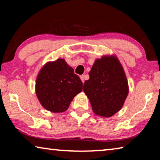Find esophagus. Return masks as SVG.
Segmentation results:
<instances>
[{"label":"esophagus","mask_w":160,"mask_h":160,"mask_svg":"<svg viewBox=\"0 0 160 160\" xmlns=\"http://www.w3.org/2000/svg\"><path fill=\"white\" fill-rule=\"evenodd\" d=\"M80 79H81V80H82V82H85V75H80Z\"/></svg>","instance_id":"obj_1"}]
</instances>
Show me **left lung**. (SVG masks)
I'll return each mask as SVG.
<instances>
[{
  "instance_id": "8db88e82",
  "label": "left lung",
  "mask_w": 160,
  "mask_h": 160,
  "mask_svg": "<svg viewBox=\"0 0 160 160\" xmlns=\"http://www.w3.org/2000/svg\"><path fill=\"white\" fill-rule=\"evenodd\" d=\"M89 75L83 91L93 112L111 117L122 108L128 94V80L122 66L116 56H103L96 59Z\"/></svg>"
}]
</instances>
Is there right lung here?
I'll list each match as a JSON object with an SVG mask.
<instances>
[{"instance_id": "1", "label": "right lung", "mask_w": 160, "mask_h": 160, "mask_svg": "<svg viewBox=\"0 0 160 160\" xmlns=\"http://www.w3.org/2000/svg\"><path fill=\"white\" fill-rule=\"evenodd\" d=\"M82 90V82L63 58L48 62L37 75L35 91L42 106L53 113L66 112L74 97Z\"/></svg>"}]
</instances>
